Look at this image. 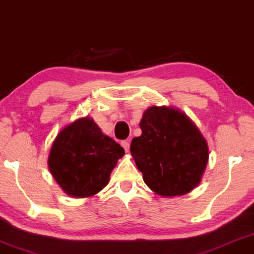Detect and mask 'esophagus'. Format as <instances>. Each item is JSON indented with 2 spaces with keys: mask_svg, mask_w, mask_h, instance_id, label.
<instances>
[{
  "mask_svg": "<svg viewBox=\"0 0 254 254\" xmlns=\"http://www.w3.org/2000/svg\"><path fill=\"white\" fill-rule=\"evenodd\" d=\"M121 145H123V147H124L125 151H126V152L129 151V142H128V141H123V142H121Z\"/></svg>",
  "mask_w": 254,
  "mask_h": 254,
  "instance_id": "34e87169",
  "label": "esophagus"
}]
</instances>
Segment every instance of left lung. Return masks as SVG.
<instances>
[{
	"instance_id": "8db88e82",
	"label": "left lung",
	"mask_w": 254,
	"mask_h": 254,
	"mask_svg": "<svg viewBox=\"0 0 254 254\" xmlns=\"http://www.w3.org/2000/svg\"><path fill=\"white\" fill-rule=\"evenodd\" d=\"M141 136L130 152L149 189L162 196L189 193L197 186L209 152L204 137L185 113L166 106L145 110Z\"/></svg>"
}]
</instances>
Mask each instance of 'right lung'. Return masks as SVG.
Returning <instances> with one entry per match:
<instances>
[{"mask_svg":"<svg viewBox=\"0 0 254 254\" xmlns=\"http://www.w3.org/2000/svg\"><path fill=\"white\" fill-rule=\"evenodd\" d=\"M125 150L103 134L91 118H79L64 127L48 156L52 176L68 195L88 197L102 190Z\"/></svg>","mask_w":254,"mask_h":254,"instance_id":"obj_1","label":"right lung"}]
</instances>
